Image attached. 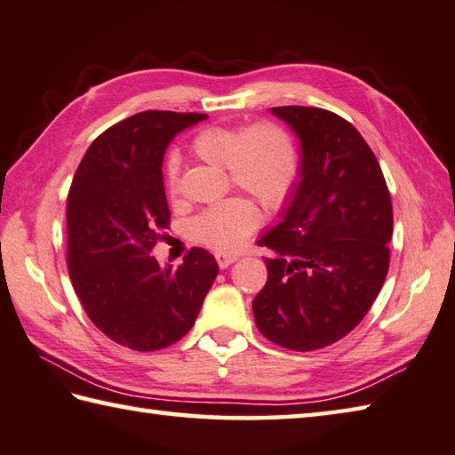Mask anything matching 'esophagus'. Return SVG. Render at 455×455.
<instances>
[{
	"label": "esophagus",
	"mask_w": 455,
	"mask_h": 455,
	"mask_svg": "<svg viewBox=\"0 0 455 455\" xmlns=\"http://www.w3.org/2000/svg\"><path fill=\"white\" fill-rule=\"evenodd\" d=\"M217 262L220 268H228L230 264L236 262V254H227V252H219L217 254Z\"/></svg>",
	"instance_id": "1"
}]
</instances>
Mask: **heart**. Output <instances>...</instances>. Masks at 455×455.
<instances>
[{
	"instance_id": "1",
	"label": "heart",
	"mask_w": 455,
	"mask_h": 455,
	"mask_svg": "<svg viewBox=\"0 0 455 455\" xmlns=\"http://www.w3.org/2000/svg\"><path fill=\"white\" fill-rule=\"evenodd\" d=\"M196 156L211 164H225L230 180L249 191L267 209H278L299 177V151L283 127L259 123L244 133L228 127H206L193 139ZM177 164L171 161L169 179ZM256 209L246 199H228L211 206L193 220L191 233L211 249L233 251L256 227Z\"/></svg>"
}]
</instances>
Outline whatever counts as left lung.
Masks as SVG:
<instances>
[{
	"mask_svg": "<svg viewBox=\"0 0 455 455\" xmlns=\"http://www.w3.org/2000/svg\"><path fill=\"white\" fill-rule=\"evenodd\" d=\"M299 139V177L259 241L267 284L256 328L283 348L310 352L340 340L366 316L390 267L392 201L382 169L356 129L316 107H272Z\"/></svg>",
	"mask_w": 455,
	"mask_h": 455,
	"instance_id": "8db88e82",
	"label": "left lung"
}]
</instances>
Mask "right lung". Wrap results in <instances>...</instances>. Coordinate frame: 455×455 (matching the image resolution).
Returning <instances> with one entry per match:
<instances>
[{"label": "right lung", "mask_w": 455, "mask_h": 455, "mask_svg": "<svg viewBox=\"0 0 455 455\" xmlns=\"http://www.w3.org/2000/svg\"><path fill=\"white\" fill-rule=\"evenodd\" d=\"M201 113L143 111L99 135L68 199L69 272L91 322L121 346L153 352L180 340L219 275L211 252L161 267L151 249L169 227L163 156Z\"/></svg>", "instance_id": "add662e5"}]
</instances>
